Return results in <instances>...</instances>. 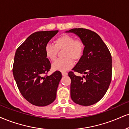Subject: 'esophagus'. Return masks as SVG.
Segmentation results:
<instances>
[{
	"label": "esophagus",
	"mask_w": 129,
	"mask_h": 129,
	"mask_svg": "<svg viewBox=\"0 0 129 129\" xmlns=\"http://www.w3.org/2000/svg\"><path fill=\"white\" fill-rule=\"evenodd\" d=\"M62 76H67L68 74V73L67 72H64V71H63V72H62Z\"/></svg>",
	"instance_id": "esophagus-1"
}]
</instances>
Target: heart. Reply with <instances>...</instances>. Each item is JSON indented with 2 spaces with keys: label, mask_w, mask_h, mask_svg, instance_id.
I'll return each mask as SVG.
<instances>
[{
  "label": "heart",
  "mask_w": 129,
  "mask_h": 129,
  "mask_svg": "<svg viewBox=\"0 0 129 129\" xmlns=\"http://www.w3.org/2000/svg\"><path fill=\"white\" fill-rule=\"evenodd\" d=\"M55 45L47 43L44 47L46 57L50 60H55L57 58L59 50L62 51L64 58L59 59L53 63L54 70L67 71L73 66V59L79 60L84 51V45L80 40H76L74 37L68 34H63L54 41Z\"/></svg>",
  "instance_id": "heart-1"
}]
</instances>
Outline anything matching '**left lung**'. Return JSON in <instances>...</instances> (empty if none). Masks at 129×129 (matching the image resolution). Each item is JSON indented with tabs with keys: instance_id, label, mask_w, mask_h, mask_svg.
Masks as SVG:
<instances>
[{
	"instance_id": "obj_1",
	"label": "left lung",
	"mask_w": 129,
	"mask_h": 129,
	"mask_svg": "<svg viewBox=\"0 0 129 129\" xmlns=\"http://www.w3.org/2000/svg\"><path fill=\"white\" fill-rule=\"evenodd\" d=\"M66 32L77 35L85 46L83 55L73 71H70L71 98L82 106H90L100 100L106 94L112 79V56L100 37L94 31L72 29ZM84 74L77 77L74 71Z\"/></svg>"
}]
</instances>
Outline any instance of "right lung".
<instances>
[{"label": "right lung", "mask_w": 129, "mask_h": 129, "mask_svg": "<svg viewBox=\"0 0 129 129\" xmlns=\"http://www.w3.org/2000/svg\"><path fill=\"white\" fill-rule=\"evenodd\" d=\"M58 30L38 31L31 34L15 52L12 73L23 97L32 105L45 106L55 100L59 71L47 74L51 63L44 53V47Z\"/></svg>", "instance_id": "right-lung-1"}]
</instances>
